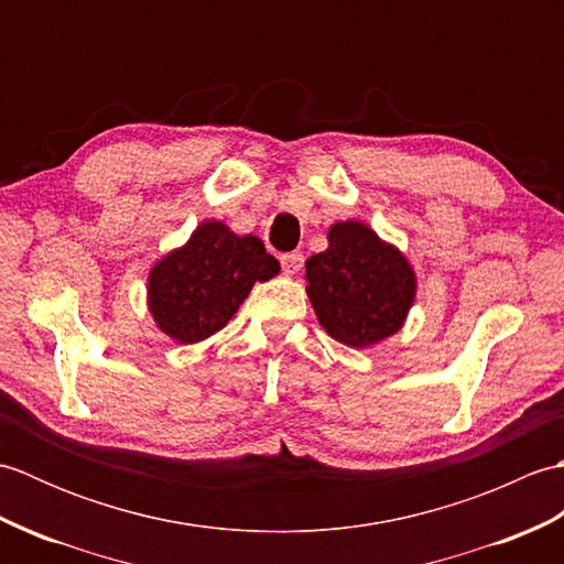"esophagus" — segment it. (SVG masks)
<instances>
[{"instance_id": "1", "label": "esophagus", "mask_w": 564, "mask_h": 564, "mask_svg": "<svg viewBox=\"0 0 564 564\" xmlns=\"http://www.w3.org/2000/svg\"><path fill=\"white\" fill-rule=\"evenodd\" d=\"M303 251H289V254H281V267L285 273H297L303 267Z\"/></svg>"}]
</instances>
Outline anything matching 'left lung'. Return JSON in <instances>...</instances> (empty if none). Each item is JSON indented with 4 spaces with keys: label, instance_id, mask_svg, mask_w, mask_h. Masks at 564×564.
<instances>
[{
    "label": "left lung",
    "instance_id": "8db88e82",
    "mask_svg": "<svg viewBox=\"0 0 564 564\" xmlns=\"http://www.w3.org/2000/svg\"><path fill=\"white\" fill-rule=\"evenodd\" d=\"M307 295L329 337L361 349L402 327L414 273L394 247L361 223L329 230V249L305 261Z\"/></svg>",
    "mask_w": 564,
    "mask_h": 564
}]
</instances>
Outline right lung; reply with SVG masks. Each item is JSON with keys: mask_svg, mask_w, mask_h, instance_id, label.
I'll return each instance as SVG.
<instances>
[{"mask_svg": "<svg viewBox=\"0 0 564 564\" xmlns=\"http://www.w3.org/2000/svg\"><path fill=\"white\" fill-rule=\"evenodd\" d=\"M281 271L259 237H237L223 223H203L188 245L150 273V310L164 334L196 344L220 332L251 285Z\"/></svg>", "mask_w": 564, "mask_h": 564, "instance_id": "add662e5", "label": "right lung"}]
</instances>
